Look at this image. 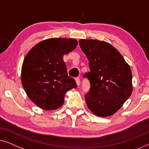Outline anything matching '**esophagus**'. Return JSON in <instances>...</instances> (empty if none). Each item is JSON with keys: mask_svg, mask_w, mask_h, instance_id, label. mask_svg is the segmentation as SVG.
I'll return each instance as SVG.
<instances>
[{"mask_svg": "<svg viewBox=\"0 0 149 149\" xmlns=\"http://www.w3.org/2000/svg\"><path fill=\"white\" fill-rule=\"evenodd\" d=\"M75 81H76L77 85L79 86L80 85V80H79V78L78 77H75Z\"/></svg>", "mask_w": 149, "mask_h": 149, "instance_id": "34e87169", "label": "esophagus"}]
</instances>
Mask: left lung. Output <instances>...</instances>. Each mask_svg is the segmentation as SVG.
<instances>
[{"instance_id": "1", "label": "left lung", "mask_w": 149, "mask_h": 149, "mask_svg": "<svg viewBox=\"0 0 149 149\" xmlns=\"http://www.w3.org/2000/svg\"><path fill=\"white\" fill-rule=\"evenodd\" d=\"M79 43L91 70L84 75L91 86L85 96L88 108L98 117L111 116L132 93L131 69L120 53L107 42L80 39Z\"/></svg>"}]
</instances>
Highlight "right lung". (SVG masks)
<instances>
[{
	"label": "right lung",
	"mask_w": 149,
	"mask_h": 149,
	"mask_svg": "<svg viewBox=\"0 0 149 149\" xmlns=\"http://www.w3.org/2000/svg\"><path fill=\"white\" fill-rule=\"evenodd\" d=\"M77 45L74 38H53L40 42L26 54L22 67V86L40 108L57 109L63 104L66 92L77 87L63 58Z\"/></svg>",
	"instance_id": "obj_1"
}]
</instances>
